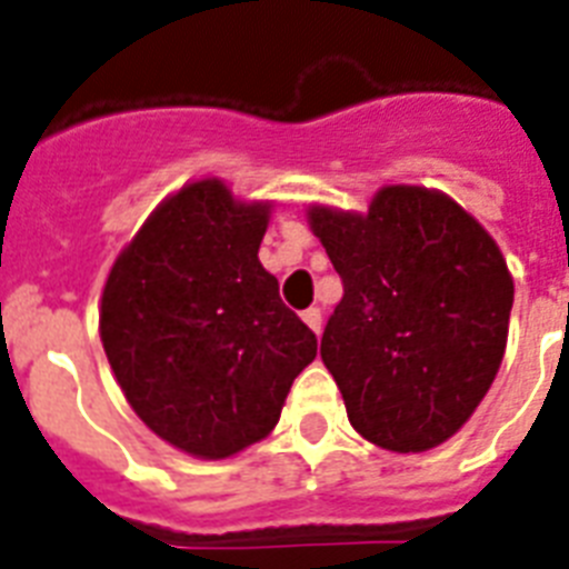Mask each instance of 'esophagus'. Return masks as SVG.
<instances>
[{"label": "esophagus", "instance_id": "obj_1", "mask_svg": "<svg viewBox=\"0 0 569 569\" xmlns=\"http://www.w3.org/2000/svg\"><path fill=\"white\" fill-rule=\"evenodd\" d=\"M300 318H303V325H307L309 330L316 332V336H318V332H321V327H325V318H321V309H318V307L303 309V316H300Z\"/></svg>", "mask_w": 569, "mask_h": 569}]
</instances>
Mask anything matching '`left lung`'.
I'll return each mask as SVG.
<instances>
[{
    "label": "left lung",
    "instance_id": "8db88e82",
    "mask_svg": "<svg viewBox=\"0 0 569 569\" xmlns=\"http://www.w3.org/2000/svg\"><path fill=\"white\" fill-rule=\"evenodd\" d=\"M345 295L321 359L359 436L391 452L445 445L500 371L515 280L468 210L427 187H382L368 212L309 207Z\"/></svg>",
    "mask_w": 569,
    "mask_h": 569
}]
</instances>
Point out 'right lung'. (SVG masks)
<instances>
[{
    "label": "right lung",
    "instance_id": "obj_1",
    "mask_svg": "<svg viewBox=\"0 0 569 569\" xmlns=\"http://www.w3.org/2000/svg\"><path fill=\"white\" fill-rule=\"evenodd\" d=\"M269 201L192 180L124 244L101 292L99 332L124 400L198 459L269 436L318 339L262 269Z\"/></svg>",
    "mask_w": 569,
    "mask_h": 569
}]
</instances>
